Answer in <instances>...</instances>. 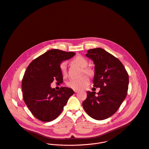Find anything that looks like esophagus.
<instances>
[{"instance_id": "34e87169", "label": "esophagus", "mask_w": 149, "mask_h": 149, "mask_svg": "<svg viewBox=\"0 0 149 149\" xmlns=\"http://www.w3.org/2000/svg\"><path fill=\"white\" fill-rule=\"evenodd\" d=\"M74 93H77L79 92V90H74Z\"/></svg>"}]
</instances>
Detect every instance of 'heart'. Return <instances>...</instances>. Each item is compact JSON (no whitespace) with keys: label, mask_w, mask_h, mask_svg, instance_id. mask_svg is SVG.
<instances>
[{"label":"heart","mask_w":149,"mask_h":149,"mask_svg":"<svg viewBox=\"0 0 149 149\" xmlns=\"http://www.w3.org/2000/svg\"><path fill=\"white\" fill-rule=\"evenodd\" d=\"M72 62L83 69V71L84 73L93 76L94 74V71L90 68H86L88 65V61L86 59L81 56H77L72 59ZM66 66L67 64L65 61L62 62L59 66L61 72L63 75L66 74ZM90 79L87 75H84L79 79H72L67 82V85L70 88L73 90H81L85 88L89 83Z\"/></svg>","instance_id":"obj_1"}]
</instances>
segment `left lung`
<instances>
[{"instance_id": "left-lung-1", "label": "left lung", "mask_w": 149, "mask_h": 149, "mask_svg": "<svg viewBox=\"0 0 149 149\" xmlns=\"http://www.w3.org/2000/svg\"><path fill=\"white\" fill-rule=\"evenodd\" d=\"M86 55L94 61V87L100 90L97 94L87 91L83 106L93 118L104 120L117 111L127 97L128 74L118 59L103 49L88 50Z\"/></svg>"}]
</instances>
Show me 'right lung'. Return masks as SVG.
Instances as JSON below:
<instances>
[{"instance_id": "obj_1", "label": "right lung", "mask_w": 149, "mask_h": 149, "mask_svg": "<svg viewBox=\"0 0 149 149\" xmlns=\"http://www.w3.org/2000/svg\"><path fill=\"white\" fill-rule=\"evenodd\" d=\"M74 55L73 52L52 49L33 60L27 67L22 80L23 99L38 120L45 122L55 120L74 94L71 88L62 87L56 91L50 86L54 80L62 83L60 64Z\"/></svg>"}]
</instances>
